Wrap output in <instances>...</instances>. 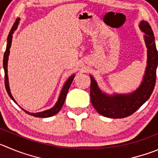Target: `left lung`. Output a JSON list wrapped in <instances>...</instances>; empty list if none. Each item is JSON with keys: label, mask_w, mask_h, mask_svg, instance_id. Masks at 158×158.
Listing matches in <instances>:
<instances>
[{"label": "left lung", "mask_w": 158, "mask_h": 158, "mask_svg": "<svg viewBox=\"0 0 158 158\" xmlns=\"http://www.w3.org/2000/svg\"><path fill=\"white\" fill-rule=\"evenodd\" d=\"M145 33L144 40L147 48V64L145 74L140 86L134 92L128 94L107 95L102 93L97 82L90 76L91 103L97 111L101 115L111 118H123L135 112L152 94L155 86L156 71L157 67L158 54L156 48L154 36L150 24L141 21L139 25Z\"/></svg>", "instance_id": "obj_1"}]
</instances>
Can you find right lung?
Instances as JSON below:
<instances>
[{"mask_svg": "<svg viewBox=\"0 0 158 158\" xmlns=\"http://www.w3.org/2000/svg\"><path fill=\"white\" fill-rule=\"evenodd\" d=\"M19 20L20 19H16L15 23H14L13 25L12 28H11V31H10L9 34H8V44H7V47H6V51L4 52V60H3V67H4V84H5V88L6 90L8 92V95L9 97H11V100L14 101L15 103H16V101H15V99L13 98L12 95L11 94V91H10V88H9V84H8V56H9V53H10V48H11V40H12V34L14 33L15 30L17 29V26L19 23ZM75 75H72L68 79V80L66 81L65 83H64V86H63L62 89L61 91V94H60V96L58 97V100H57V103L55 104V105L51 109H48V110H46L44 111H41V112H38V113H30L28 112L27 110H24L25 112L27 113V114H30L32 116H34V117H39V118H48V117H51V116L54 115L57 113L59 112V110H61V107H62L63 104H64V101H65L66 98V95H67V93L69 91V87H70L71 84H72V81L74 79ZM17 104V103H16Z\"/></svg>", "mask_w": 158, "mask_h": 158, "instance_id": "add662e5", "label": "right lung"}]
</instances>
